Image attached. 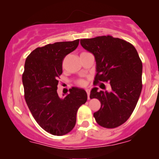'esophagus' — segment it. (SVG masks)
Wrapping results in <instances>:
<instances>
[{"mask_svg": "<svg viewBox=\"0 0 159 159\" xmlns=\"http://www.w3.org/2000/svg\"><path fill=\"white\" fill-rule=\"evenodd\" d=\"M86 92H87V98H90V90L89 89H86Z\"/></svg>", "mask_w": 159, "mask_h": 159, "instance_id": "esophagus-1", "label": "esophagus"}]
</instances>
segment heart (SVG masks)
I'll return each mask as SVG.
<instances>
[{
  "label": "heart",
  "instance_id": "1",
  "mask_svg": "<svg viewBox=\"0 0 159 159\" xmlns=\"http://www.w3.org/2000/svg\"><path fill=\"white\" fill-rule=\"evenodd\" d=\"M78 84L79 85H84V81L83 80H80V81H78Z\"/></svg>",
  "mask_w": 159,
  "mask_h": 159
}]
</instances>
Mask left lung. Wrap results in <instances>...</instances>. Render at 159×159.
I'll return each mask as SVG.
<instances>
[{"label": "left lung", "mask_w": 159, "mask_h": 159, "mask_svg": "<svg viewBox=\"0 0 159 159\" xmlns=\"http://www.w3.org/2000/svg\"><path fill=\"white\" fill-rule=\"evenodd\" d=\"M84 48L92 53L96 63L94 83L109 82L111 91L93 87L90 98H96L101 107L93 116L107 129L121 125L135 108L142 90V62L131 43L111 36L81 39Z\"/></svg>", "instance_id": "left-lung-1"}]
</instances>
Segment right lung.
<instances>
[{
  "label": "right lung",
  "mask_w": 159,
  "mask_h": 159,
  "mask_svg": "<svg viewBox=\"0 0 159 159\" xmlns=\"http://www.w3.org/2000/svg\"><path fill=\"white\" fill-rule=\"evenodd\" d=\"M78 44L79 39L48 44L33 51L25 61V101L36 123L53 135H64L72 130L78 108L87 100L86 91L78 87L69 89L63 98L57 92L63 59Z\"/></svg>",
  "instance_id": "add662e5"
}]
</instances>
